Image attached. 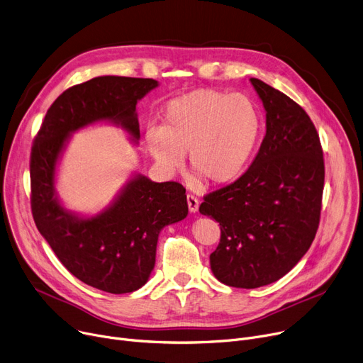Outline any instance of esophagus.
<instances>
[{
	"instance_id": "1",
	"label": "esophagus",
	"mask_w": 363,
	"mask_h": 363,
	"mask_svg": "<svg viewBox=\"0 0 363 363\" xmlns=\"http://www.w3.org/2000/svg\"><path fill=\"white\" fill-rule=\"evenodd\" d=\"M186 203H188V211L191 213H196L199 211V200L194 196H186Z\"/></svg>"
}]
</instances>
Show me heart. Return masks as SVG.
<instances>
[{"mask_svg":"<svg viewBox=\"0 0 363 363\" xmlns=\"http://www.w3.org/2000/svg\"><path fill=\"white\" fill-rule=\"evenodd\" d=\"M262 130V113L250 97L201 88L170 100L162 128H150L145 144L166 174L179 170L188 155L197 181L226 185L244 174Z\"/></svg>","mask_w":363,"mask_h":363,"instance_id":"obj_1","label":"heart"}]
</instances>
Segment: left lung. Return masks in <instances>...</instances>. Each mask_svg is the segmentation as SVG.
<instances>
[{"label":"left lung","mask_w":363,"mask_h":363,"mask_svg":"<svg viewBox=\"0 0 363 363\" xmlns=\"http://www.w3.org/2000/svg\"><path fill=\"white\" fill-rule=\"evenodd\" d=\"M266 111V133L250 167L204 197L200 213L220 225L211 269L223 284L257 289L289 274L316 235L323 191L318 132L297 103L250 79Z\"/></svg>","instance_id":"obj_1"}]
</instances>
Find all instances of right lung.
<instances>
[{
	"instance_id": "add662e5",
	"label": "right lung",
	"mask_w": 363,
	"mask_h": 363,
	"mask_svg": "<svg viewBox=\"0 0 363 363\" xmlns=\"http://www.w3.org/2000/svg\"><path fill=\"white\" fill-rule=\"evenodd\" d=\"M157 86L155 79L125 76L74 85L48 108L32 147L30 203L38 231L72 275L111 294L132 293L148 281L160 231L188 215L185 188L133 172L101 212L84 215L63 204L57 170L73 133L95 123L122 128L137 145V104Z\"/></svg>"
}]
</instances>
